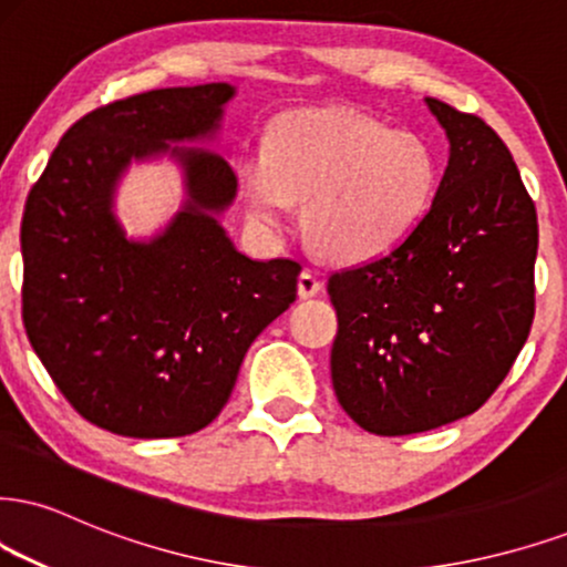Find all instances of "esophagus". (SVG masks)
<instances>
[{
  "mask_svg": "<svg viewBox=\"0 0 567 567\" xmlns=\"http://www.w3.org/2000/svg\"><path fill=\"white\" fill-rule=\"evenodd\" d=\"M320 289H323V284H320V278L316 272L310 270H302L297 278V291H299V299H310L320 295Z\"/></svg>",
  "mask_w": 567,
  "mask_h": 567,
  "instance_id": "34e87169",
  "label": "esophagus"
}]
</instances>
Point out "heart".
Instances as JSON below:
<instances>
[{"mask_svg": "<svg viewBox=\"0 0 567 567\" xmlns=\"http://www.w3.org/2000/svg\"><path fill=\"white\" fill-rule=\"evenodd\" d=\"M251 218L281 226L302 202V228L328 260L362 262L394 249L429 213L439 163L410 131L349 107L299 110L272 125L268 150L241 163Z\"/></svg>", "mask_w": 567, "mask_h": 567, "instance_id": "obj_1", "label": "heart"}]
</instances>
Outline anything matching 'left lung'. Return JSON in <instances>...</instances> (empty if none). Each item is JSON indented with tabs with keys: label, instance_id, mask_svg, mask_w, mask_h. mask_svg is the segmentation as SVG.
<instances>
[{
	"label": "left lung",
	"instance_id": "8db88e82",
	"mask_svg": "<svg viewBox=\"0 0 567 567\" xmlns=\"http://www.w3.org/2000/svg\"><path fill=\"white\" fill-rule=\"evenodd\" d=\"M450 138L429 213L389 255L333 272L331 381L349 417L408 436L476 412L534 323L539 223L505 142L425 100Z\"/></svg>",
	"mask_w": 567,
	"mask_h": 567
}]
</instances>
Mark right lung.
Segmentation results:
<instances>
[{
    "label": "right lung",
    "mask_w": 567,
    "mask_h": 567,
    "mask_svg": "<svg viewBox=\"0 0 567 567\" xmlns=\"http://www.w3.org/2000/svg\"><path fill=\"white\" fill-rule=\"evenodd\" d=\"M228 83L155 89L91 110L25 199L23 323L33 352L89 423L134 439L205 429L226 408L251 341L297 299L295 260H251L218 215L236 197L213 138ZM171 154L187 202L163 235L131 243L112 194L131 158Z\"/></svg>",
    "instance_id": "right-lung-1"
}]
</instances>
